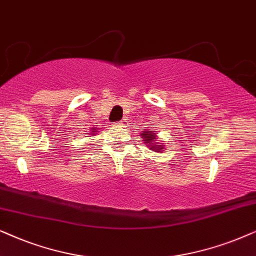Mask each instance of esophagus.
<instances>
[{
  "instance_id": "obj_1",
  "label": "esophagus",
  "mask_w": 256,
  "mask_h": 256,
  "mask_svg": "<svg viewBox=\"0 0 256 256\" xmlns=\"http://www.w3.org/2000/svg\"><path fill=\"white\" fill-rule=\"evenodd\" d=\"M118 124H119V125H120V126H124V128H125V126H126V125H128V119H126V118H122V120L118 122Z\"/></svg>"
}]
</instances>
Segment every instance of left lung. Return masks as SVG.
<instances>
[{"instance_id": "left-lung-1", "label": "left lung", "mask_w": 256, "mask_h": 256, "mask_svg": "<svg viewBox=\"0 0 256 256\" xmlns=\"http://www.w3.org/2000/svg\"><path fill=\"white\" fill-rule=\"evenodd\" d=\"M142 139H144V142H148L150 148L156 150L158 152L162 151V150H164L162 146V145H156V142H158L156 140V136L152 131H144V132H142Z\"/></svg>"}]
</instances>
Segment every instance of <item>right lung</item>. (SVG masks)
<instances>
[{
    "label": "right lung",
    "instance_id": "obj_1",
    "mask_svg": "<svg viewBox=\"0 0 256 256\" xmlns=\"http://www.w3.org/2000/svg\"><path fill=\"white\" fill-rule=\"evenodd\" d=\"M92 132H94V131H92Z\"/></svg>",
    "mask_w": 256,
    "mask_h": 256
}]
</instances>
